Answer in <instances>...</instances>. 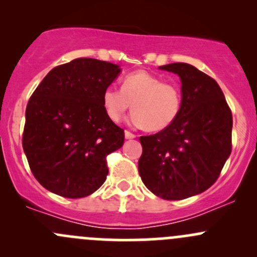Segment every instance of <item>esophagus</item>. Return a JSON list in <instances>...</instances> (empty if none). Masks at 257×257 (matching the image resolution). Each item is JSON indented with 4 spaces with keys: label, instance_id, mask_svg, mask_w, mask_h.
<instances>
[{
    "label": "esophagus",
    "instance_id": "1",
    "mask_svg": "<svg viewBox=\"0 0 257 257\" xmlns=\"http://www.w3.org/2000/svg\"><path fill=\"white\" fill-rule=\"evenodd\" d=\"M124 136H125V139H134V138H136V134L131 133L129 131L124 132Z\"/></svg>",
    "mask_w": 257,
    "mask_h": 257
}]
</instances>
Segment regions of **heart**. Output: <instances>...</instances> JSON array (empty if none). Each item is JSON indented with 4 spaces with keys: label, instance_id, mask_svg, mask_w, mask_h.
Wrapping results in <instances>:
<instances>
[{
    "label": "heart",
    "instance_id": "heart-1",
    "mask_svg": "<svg viewBox=\"0 0 257 257\" xmlns=\"http://www.w3.org/2000/svg\"><path fill=\"white\" fill-rule=\"evenodd\" d=\"M102 104L108 118L119 123L133 108L129 121L133 125L145 126L149 132H160L172 125L183 104L180 88L173 83L145 71L124 77L121 88L109 87L103 90Z\"/></svg>",
    "mask_w": 257,
    "mask_h": 257
}]
</instances>
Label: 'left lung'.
Returning <instances> with one entry per match:
<instances>
[{
    "instance_id": "obj_1",
    "label": "left lung",
    "mask_w": 257,
    "mask_h": 257,
    "mask_svg": "<svg viewBox=\"0 0 257 257\" xmlns=\"http://www.w3.org/2000/svg\"><path fill=\"white\" fill-rule=\"evenodd\" d=\"M160 69L178 74L183 104L172 125L141 137L144 185L165 200L198 195L216 181L231 153L232 114L216 82L188 63Z\"/></svg>"
}]
</instances>
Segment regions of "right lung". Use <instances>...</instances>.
<instances>
[{
    "instance_id": "right-lung-1",
    "label": "right lung",
    "mask_w": 257,
    "mask_h": 257,
    "mask_svg": "<svg viewBox=\"0 0 257 257\" xmlns=\"http://www.w3.org/2000/svg\"><path fill=\"white\" fill-rule=\"evenodd\" d=\"M120 68L94 58L54 67L26 108L22 145L31 172L52 193L84 198L108 175L107 155L121 148L124 131L107 116L103 90Z\"/></svg>"
}]
</instances>
